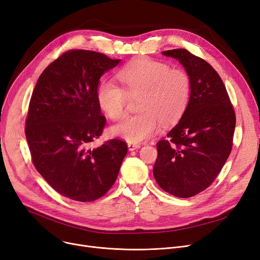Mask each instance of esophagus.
<instances>
[{"label":"esophagus","instance_id":"1","mask_svg":"<svg viewBox=\"0 0 260 260\" xmlns=\"http://www.w3.org/2000/svg\"><path fill=\"white\" fill-rule=\"evenodd\" d=\"M127 148L129 151H134V150H137L140 148V145H138V143H128L127 145Z\"/></svg>","mask_w":260,"mask_h":260}]
</instances>
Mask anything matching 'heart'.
Here are the masks:
<instances>
[{
    "instance_id": "1",
    "label": "heart",
    "mask_w": 260,
    "mask_h": 260,
    "mask_svg": "<svg viewBox=\"0 0 260 260\" xmlns=\"http://www.w3.org/2000/svg\"><path fill=\"white\" fill-rule=\"evenodd\" d=\"M123 88L104 81L98 90L101 109L112 120L122 118L128 95L138 98L137 114L128 115L111 128L114 136L131 143L145 141L160 128V122H177L185 111L190 98L188 74L182 69H170L166 63L151 59L134 61L118 72Z\"/></svg>"
}]
</instances>
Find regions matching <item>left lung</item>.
Masks as SVG:
<instances>
[{"mask_svg": "<svg viewBox=\"0 0 260 260\" xmlns=\"http://www.w3.org/2000/svg\"><path fill=\"white\" fill-rule=\"evenodd\" d=\"M161 54L184 67L191 91L180 121L157 142L153 175L167 193L188 198L206 189L223 168L232 152L236 115L225 84L209 63L185 49Z\"/></svg>", "mask_w": 260, "mask_h": 260, "instance_id": "1", "label": "left lung"}]
</instances>
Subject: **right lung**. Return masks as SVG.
<instances>
[{"instance_id": "obj_1", "label": "right lung", "mask_w": 260, "mask_h": 260, "mask_svg": "<svg viewBox=\"0 0 260 260\" xmlns=\"http://www.w3.org/2000/svg\"><path fill=\"white\" fill-rule=\"evenodd\" d=\"M121 60L90 50H70L38 78L28 106L25 137L35 168L64 197L88 203L104 196L117 180L126 143H91L106 119L98 101L101 77Z\"/></svg>"}]
</instances>
